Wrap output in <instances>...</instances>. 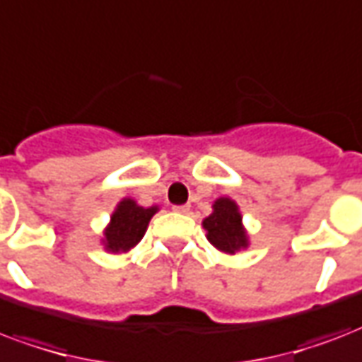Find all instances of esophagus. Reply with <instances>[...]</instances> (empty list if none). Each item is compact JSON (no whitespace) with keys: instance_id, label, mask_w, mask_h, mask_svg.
<instances>
[{"instance_id":"obj_1","label":"esophagus","mask_w":362,"mask_h":362,"mask_svg":"<svg viewBox=\"0 0 362 362\" xmlns=\"http://www.w3.org/2000/svg\"><path fill=\"white\" fill-rule=\"evenodd\" d=\"M189 210H191V208H189L187 204H185V206H173V211H177V214H189Z\"/></svg>"}]
</instances>
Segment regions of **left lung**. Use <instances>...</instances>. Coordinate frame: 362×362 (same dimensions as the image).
Here are the masks:
<instances>
[{
  "label": "left lung",
  "mask_w": 362,
  "mask_h": 362,
  "mask_svg": "<svg viewBox=\"0 0 362 362\" xmlns=\"http://www.w3.org/2000/svg\"><path fill=\"white\" fill-rule=\"evenodd\" d=\"M211 208L214 211L202 221L206 238L210 240L211 246L229 255L248 248L250 238L243 225L238 204L233 198L221 197L217 198Z\"/></svg>",
  "instance_id": "8db88e82"
}]
</instances>
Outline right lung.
<instances>
[{"label":"right lung","mask_w":362,"mask_h":362,"mask_svg":"<svg viewBox=\"0 0 362 362\" xmlns=\"http://www.w3.org/2000/svg\"><path fill=\"white\" fill-rule=\"evenodd\" d=\"M158 210V206L143 208L133 198H122L103 230L100 244L108 254H126L141 243L148 221Z\"/></svg>","instance_id":"obj_1"}]
</instances>
